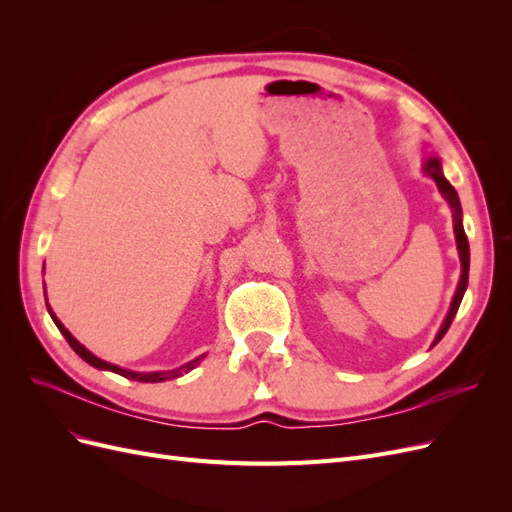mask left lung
Here are the masks:
<instances>
[{
	"label": "left lung",
	"instance_id": "1",
	"mask_svg": "<svg viewBox=\"0 0 512 512\" xmlns=\"http://www.w3.org/2000/svg\"><path fill=\"white\" fill-rule=\"evenodd\" d=\"M425 173L438 183V190L442 192V196L448 200V205H451V209H453V218H455V237H457V250H459V258H461V280H459V286H457V292H455V297H453V305H451V312H448V316H446V320H444V324H442V329H440V333H438V337H436V342L433 344H438L440 339L444 337V333L448 331V327H451V322H453V318H455V314H457V309H459V305H461V299H463V292H466V288H468V271H470V245H468V237H466V230H463V224H461V205H459V198H457V192H455V188L451 183L446 181V177L442 175V168H440V162L436 160V158H431V160H427V164H425Z\"/></svg>",
	"mask_w": 512,
	"mask_h": 512
}]
</instances>
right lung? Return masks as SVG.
<instances>
[{
	"label": "right lung",
	"instance_id": "right-lung-1",
	"mask_svg": "<svg viewBox=\"0 0 512 512\" xmlns=\"http://www.w3.org/2000/svg\"><path fill=\"white\" fill-rule=\"evenodd\" d=\"M46 307H49V303H46ZM49 314H51L53 322L57 324V329L61 331V335L66 337V342L70 344V348H72L76 354H79L83 361H87L89 365H94V367H98V369L115 371V374H119V376H123V378H132V380H138V382H162V380H170V378H179L181 374H188L190 369H194L200 361L205 359V354H203V356H198V359H194V361H190V363H185V365H181L179 369H173V371H153V374H136V371H126V369H121V367H117V365H111V363H106V361L98 359V356H94L85 346H81L79 342H76V339L68 333V329L64 327V324H61V322L53 316L51 307H49Z\"/></svg>",
	"mask_w": 512,
	"mask_h": 512
}]
</instances>
